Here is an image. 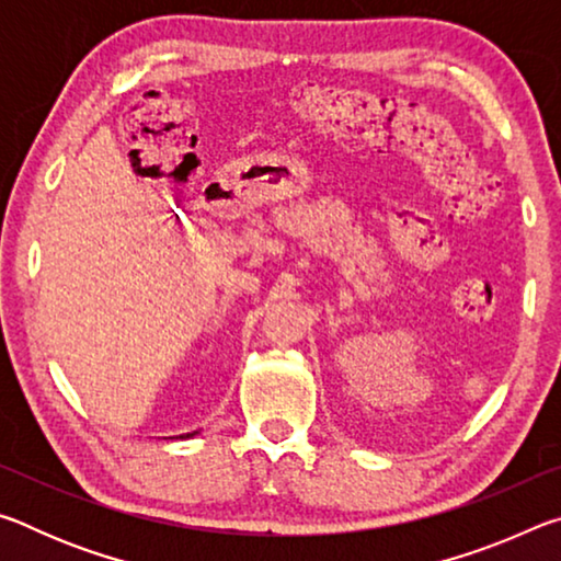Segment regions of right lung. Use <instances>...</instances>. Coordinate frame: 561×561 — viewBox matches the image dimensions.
<instances>
[{
    "instance_id": "right-lung-1",
    "label": "right lung",
    "mask_w": 561,
    "mask_h": 561,
    "mask_svg": "<svg viewBox=\"0 0 561 561\" xmlns=\"http://www.w3.org/2000/svg\"><path fill=\"white\" fill-rule=\"evenodd\" d=\"M193 435H195V433H185V435H180V438H193Z\"/></svg>"
}]
</instances>
